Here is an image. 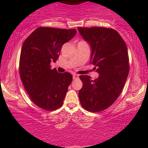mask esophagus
<instances>
[{
    "label": "esophagus",
    "mask_w": 148,
    "mask_h": 148,
    "mask_svg": "<svg viewBox=\"0 0 148 148\" xmlns=\"http://www.w3.org/2000/svg\"><path fill=\"white\" fill-rule=\"evenodd\" d=\"M78 78H79V75H78V74H73V79H78Z\"/></svg>",
    "instance_id": "obj_1"
}]
</instances>
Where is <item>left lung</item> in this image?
<instances>
[{
  "label": "left lung",
  "instance_id": "left-lung-1",
  "mask_svg": "<svg viewBox=\"0 0 148 148\" xmlns=\"http://www.w3.org/2000/svg\"><path fill=\"white\" fill-rule=\"evenodd\" d=\"M80 34L92 49L90 63L94 64L97 79L79 76L83 87L79 92L83 108L99 112L111 106L123 90L130 71L126 44L116 30L104 27H78Z\"/></svg>",
  "mask_w": 148,
  "mask_h": 148
}]
</instances>
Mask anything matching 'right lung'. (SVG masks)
Masks as SVG:
<instances>
[{
    "label": "right lung",
    "instance_id": "1",
    "mask_svg": "<svg viewBox=\"0 0 148 148\" xmlns=\"http://www.w3.org/2000/svg\"><path fill=\"white\" fill-rule=\"evenodd\" d=\"M76 33V29L40 27L22 46L19 73L23 87L32 101L46 111L62 106L72 81L70 73H58L51 68V62L57 60L62 45Z\"/></svg>",
    "mask_w": 148,
    "mask_h": 148
}]
</instances>
